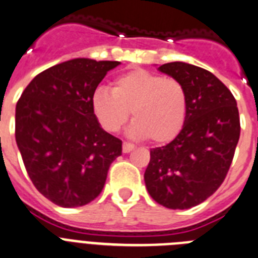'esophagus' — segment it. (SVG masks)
<instances>
[{
  "instance_id": "esophagus-1",
  "label": "esophagus",
  "mask_w": 258,
  "mask_h": 258,
  "mask_svg": "<svg viewBox=\"0 0 258 258\" xmlns=\"http://www.w3.org/2000/svg\"><path fill=\"white\" fill-rule=\"evenodd\" d=\"M134 148H135V146H134L133 143H128V142L123 143V153L131 152Z\"/></svg>"
}]
</instances>
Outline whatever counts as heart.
<instances>
[{"mask_svg":"<svg viewBox=\"0 0 258 258\" xmlns=\"http://www.w3.org/2000/svg\"><path fill=\"white\" fill-rule=\"evenodd\" d=\"M93 111L109 133L122 128L133 114L130 134L162 144L182 130L187 112L185 86L176 79L146 69H133L118 76L112 89L99 86L92 98Z\"/></svg>","mask_w":258,"mask_h":258,"instance_id":"heart-1","label":"heart"}]
</instances>
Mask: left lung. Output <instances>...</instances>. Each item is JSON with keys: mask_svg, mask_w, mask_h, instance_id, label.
Masks as SVG:
<instances>
[{"mask_svg": "<svg viewBox=\"0 0 258 258\" xmlns=\"http://www.w3.org/2000/svg\"><path fill=\"white\" fill-rule=\"evenodd\" d=\"M159 71L185 86L187 112L178 135L151 149L144 181L159 205L190 209L213 196L226 178L240 138L239 110L229 89L206 69L174 61Z\"/></svg>", "mask_w": 258, "mask_h": 258, "instance_id": "obj_1", "label": "left lung"}]
</instances>
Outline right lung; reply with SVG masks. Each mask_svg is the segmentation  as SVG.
I'll return each instance as SVG.
<instances>
[{"label":"right lung","mask_w":258,"mask_h":258,"mask_svg":"<svg viewBox=\"0 0 258 258\" xmlns=\"http://www.w3.org/2000/svg\"><path fill=\"white\" fill-rule=\"evenodd\" d=\"M119 61L73 59L35 76L15 107V140L30 179L57 206L99 196L122 140L101 127L92 98Z\"/></svg>","instance_id":"add662e5"}]
</instances>
